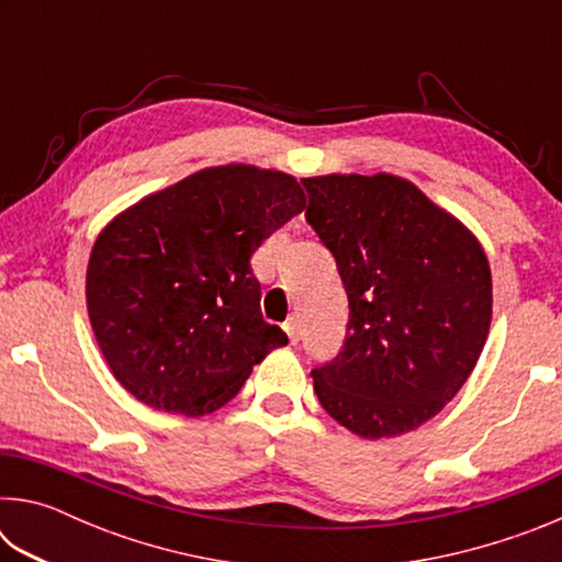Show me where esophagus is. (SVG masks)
<instances>
[{"label":"esophagus","instance_id":"34e87169","mask_svg":"<svg viewBox=\"0 0 562 562\" xmlns=\"http://www.w3.org/2000/svg\"><path fill=\"white\" fill-rule=\"evenodd\" d=\"M282 327H284V331H288L292 345H297V341H300V322H297V317H290Z\"/></svg>","mask_w":562,"mask_h":562}]
</instances>
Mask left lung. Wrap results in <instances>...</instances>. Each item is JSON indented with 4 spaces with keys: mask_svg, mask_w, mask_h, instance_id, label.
Instances as JSON below:
<instances>
[{
    "mask_svg": "<svg viewBox=\"0 0 562 562\" xmlns=\"http://www.w3.org/2000/svg\"><path fill=\"white\" fill-rule=\"evenodd\" d=\"M302 186L304 217L349 300L345 345L312 369L319 404L361 439L414 431L459 394L486 345V252L406 178L331 173Z\"/></svg>",
    "mask_w": 562,
    "mask_h": 562,
    "instance_id": "8db88e82",
    "label": "left lung"
}]
</instances>
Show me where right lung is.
I'll return each instance as SVG.
<instances>
[{
  "label": "right lung",
  "mask_w": 562,
  "mask_h": 562,
  "mask_svg": "<svg viewBox=\"0 0 562 562\" xmlns=\"http://www.w3.org/2000/svg\"><path fill=\"white\" fill-rule=\"evenodd\" d=\"M302 211L292 176L227 164L113 217L93 243L87 307L116 382L168 414L203 416L231 402L252 367L288 345L262 319L250 258Z\"/></svg>",
  "instance_id": "obj_1"
}]
</instances>
